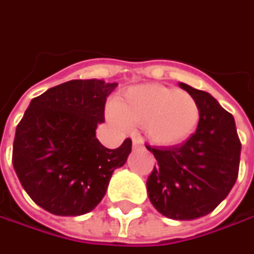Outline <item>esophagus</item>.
<instances>
[{"mask_svg":"<svg viewBox=\"0 0 254 254\" xmlns=\"http://www.w3.org/2000/svg\"><path fill=\"white\" fill-rule=\"evenodd\" d=\"M132 148H134V150L142 148V142L140 141L138 138H134V140H132Z\"/></svg>","mask_w":254,"mask_h":254,"instance_id":"obj_1","label":"esophagus"}]
</instances>
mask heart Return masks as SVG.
Returning a JSON list of instances; mask_svg holds the SVG:
<instances>
[{"label":"heart","mask_w":254,"mask_h":254,"mask_svg":"<svg viewBox=\"0 0 254 254\" xmlns=\"http://www.w3.org/2000/svg\"><path fill=\"white\" fill-rule=\"evenodd\" d=\"M109 117L123 128L142 126L148 141L172 147L188 140L195 131L199 106L190 93L162 84H141L117 97Z\"/></svg>","instance_id":"1"}]
</instances>
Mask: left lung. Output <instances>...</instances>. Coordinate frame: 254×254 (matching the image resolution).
<instances>
[{"label": "left lung", "instance_id": "1", "mask_svg": "<svg viewBox=\"0 0 254 254\" xmlns=\"http://www.w3.org/2000/svg\"><path fill=\"white\" fill-rule=\"evenodd\" d=\"M180 86L198 103L199 123L181 145H145L158 162L147 180V192L164 216L192 220L210 213L228 196L238 180L242 144L233 116L216 99L188 84Z\"/></svg>", "mask_w": 254, "mask_h": 254}]
</instances>
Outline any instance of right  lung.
<instances>
[{"instance_id":"obj_1","label":"right lung","mask_w":254,"mask_h":254,"mask_svg":"<svg viewBox=\"0 0 254 254\" xmlns=\"http://www.w3.org/2000/svg\"><path fill=\"white\" fill-rule=\"evenodd\" d=\"M117 83L70 80L32 99L16 126L12 164L21 185L36 205L59 216L94 209L113 172L131 152L126 138L116 150L96 138L104 123L107 96Z\"/></svg>"}]
</instances>
